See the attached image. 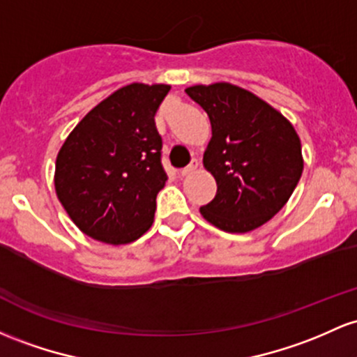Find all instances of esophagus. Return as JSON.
Listing matches in <instances>:
<instances>
[{"instance_id": "obj_1", "label": "esophagus", "mask_w": 357, "mask_h": 357, "mask_svg": "<svg viewBox=\"0 0 357 357\" xmlns=\"http://www.w3.org/2000/svg\"><path fill=\"white\" fill-rule=\"evenodd\" d=\"M198 166H199L198 160H197V159H193V160H191L190 164H188V166L185 167V169H181V172H179V174H181V176H188V174H191V172H195V171L198 169Z\"/></svg>"}]
</instances>
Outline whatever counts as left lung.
<instances>
[{"label":"left lung","instance_id":"obj_1","mask_svg":"<svg viewBox=\"0 0 357 357\" xmlns=\"http://www.w3.org/2000/svg\"><path fill=\"white\" fill-rule=\"evenodd\" d=\"M186 93L211 123L203 166L217 195L199 208L203 218L230 234L264 225L287 205L303 172L298 134L278 109L238 86L197 84Z\"/></svg>","mask_w":357,"mask_h":357}]
</instances>
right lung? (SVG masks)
Listing matches in <instances>:
<instances>
[{
	"label": "right lung",
	"instance_id": "add662e5",
	"mask_svg": "<svg viewBox=\"0 0 357 357\" xmlns=\"http://www.w3.org/2000/svg\"><path fill=\"white\" fill-rule=\"evenodd\" d=\"M167 84L132 83L74 127L56 160L54 185L70 220L105 244H128L151 229L167 181L155 112Z\"/></svg>",
	"mask_w": 357,
	"mask_h": 357
}]
</instances>
